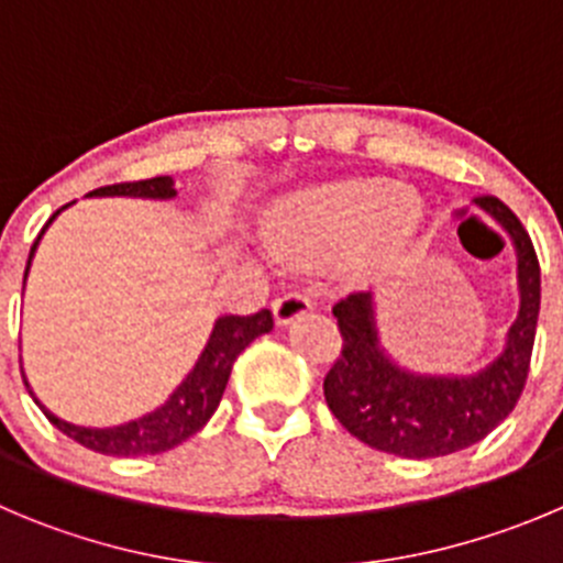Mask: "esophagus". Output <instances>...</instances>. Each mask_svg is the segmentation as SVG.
I'll list each match as a JSON object with an SVG mask.
<instances>
[{
    "label": "esophagus",
    "instance_id": "1",
    "mask_svg": "<svg viewBox=\"0 0 563 563\" xmlns=\"http://www.w3.org/2000/svg\"><path fill=\"white\" fill-rule=\"evenodd\" d=\"M313 308L311 297L302 291H288L283 294L280 299H275V306H272V311H275V322L277 324H288L291 319L302 317V313H308Z\"/></svg>",
    "mask_w": 563,
    "mask_h": 563
}]
</instances>
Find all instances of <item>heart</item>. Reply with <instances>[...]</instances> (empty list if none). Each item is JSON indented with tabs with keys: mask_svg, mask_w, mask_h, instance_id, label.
Here are the masks:
<instances>
[{
	"mask_svg": "<svg viewBox=\"0 0 563 563\" xmlns=\"http://www.w3.org/2000/svg\"><path fill=\"white\" fill-rule=\"evenodd\" d=\"M424 217L413 188L383 177H355L308 188L288 199L266 224V239L283 261H302L358 246L388 255L406 244Z\"/></svg>",
	"mask_w": 563,
	"mask_h": 563,
	"instance_id": "obj_1",
	"label": "heart"
}]
</instances>
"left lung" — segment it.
I'll return each mask as SVG.
<instances>
[{"label": "left lung", "instance_id": "left-lung-1", "mask_svg": "<svg viewBox=\"0 0 563 563\" xmlns=\"http://www.w3.org/2000/svg\"><path fill=\"white\" fill-rule=\"evenodd\" d=\"M475 205L506 230L517 252L519 313L492 364L472 375L411 372L383 350L375 294H346L333 306L344 341L324 377V400L355 439L380 453L439 459L472 448L514 411L528 380L542 302L539 257L508 205L497 197H477Z\"/></svg>", "mask_w": 563, "mask_h": 563}]
</instances>
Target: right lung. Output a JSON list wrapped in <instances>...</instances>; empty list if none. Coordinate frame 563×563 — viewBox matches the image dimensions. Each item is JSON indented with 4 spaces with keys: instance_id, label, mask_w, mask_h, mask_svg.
<instances>
[{
    "instance_id": "add662e5",
    "label": "right lung",
    "mask_w": 563,
    "mask_h": 563,
    "mask_svg": "<svg viewBox=\"0 0 563 563\" xmlns=\"http://www.w3.org/2000/svg\"><path fill=\"white\" fill-rule=\"evenodd\" d=\"M88 197H144V199H172L177 197V188L172 177H152V180H139V183H115V186H104L91 191ZM71 205V202H68ZM68 205H63L60 210H66ZM55 210L49 222L44 224L41 235L46 233L55 217L60 213ZM41 235L35 239L33 250L27 257V269H24V280H27L30 264H33V255L38 250ZM275 328L272 322V313L257 311L252 317H219L213 330H210V339L205 344L202 355L197 358L194 369L188 372L186 380L169 394V400L163 402L155 411L144 413L139 419H130L124 424H113V428H82V424H71L66 419L55 417L44 402L38 400L30 388L24 369V386H27L30 397L35 400V406L44 411V417L55 424L60 433H66L68 439H75L82 448L93 450V453L102 455H157L166 453V450L177 448L188 435H194L197 430L205 428L213 411L222 402V394L228 388L230 372H233L235 358L244 353L246 346L257 339V335L269 333Z\"/></svg>"
}]
</instances>
